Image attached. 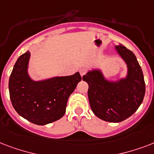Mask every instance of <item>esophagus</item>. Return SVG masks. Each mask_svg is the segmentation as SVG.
Instances as JSON below:
<instances>
[{
    "label": "esophagus",
    "instance_id": "1",
    "mask_svg": "<svg viewBox=\"0 0 154 154\" xmlns=\"http://www.w3.org/2000/svg\"><path fill=\"white\" fill-rule=\"evenodd\" d=\"M80 73H81V76L83 77L85 73H86V69H82L80 70Z\"/></svg>",
    "mask_w": 154,
    "mask_h": 154
}]
</instances>
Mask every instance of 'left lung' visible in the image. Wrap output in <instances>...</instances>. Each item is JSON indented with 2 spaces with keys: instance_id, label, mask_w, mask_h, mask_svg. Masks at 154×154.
Listing matches in <instances>:
<instances>
[{
  "instance_id": "1",
  "label": "left lung",
  "mask_w": 154,
  "mask_h": 154,
  "mask_svg": "<svg viewBox=\"0 0 154 154\" xmlns=\"http://www.w3.org/2000/svg\"><path fill=\"white\" fill-rule=\"evenodd\" d=\"M117 53L128 67L126 78L117 82L105 79L100 70H93L83 76L89 85L88 97L92 111L100 119L121 122L134 114L146 93V84L141 68L134 53L120 44Z\"/></svg>"
}]
</instances>
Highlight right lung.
<instances>
[{
	"mask_svg": "<svg viewBox=\"0 0 154 154\" xmlns=\"http://www.w3.org/2000/svg\"><path fill=\"white\" fill-rule=\"evenodd\" d=\"M30 53L19 57L11 72L8 89L13 108L29 122L44 125L64 116L69 97L82 77L79 72L34 82L28 75Z\"/></svg>",
	"mask_w": 154,
	"mask_h": 154,
	"instance_id": "right-lung-1",
	"label": "right lung"
}]
</instances>
